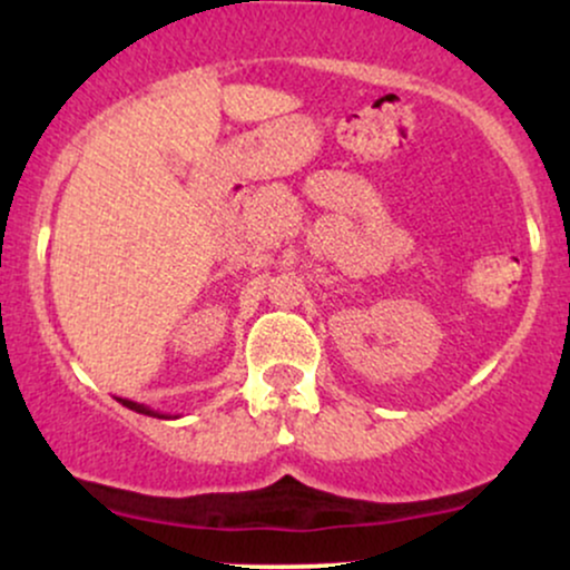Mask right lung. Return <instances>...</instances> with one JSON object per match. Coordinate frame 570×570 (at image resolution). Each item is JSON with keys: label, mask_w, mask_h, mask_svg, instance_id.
<instances>
[{"label": "right lung", "mask_w": 570, "mask_h": 570, "mask_svg": "<svg viewBox=\"0 0 570 570\" xmlns=\"http://www.w3.org/2000/svg\"><path fill=\"white\" fill-rule=\"evenodd\" d=\"M122 404H126L128 410H134V412H141V415H153V417H168V415H163V412H158V410H149V407H144V404L128 402V399H122ZM174 417H176V415H174Z\"/></svg>", "instance_id": "add662e5"}]
</instances>
